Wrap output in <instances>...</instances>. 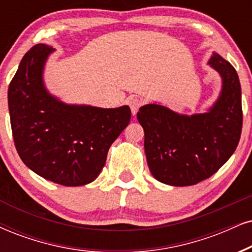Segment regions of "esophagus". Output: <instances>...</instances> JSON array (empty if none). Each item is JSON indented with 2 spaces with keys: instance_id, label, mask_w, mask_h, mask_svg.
Segmentation results:
<instances>
[{
  "instance_id": "34e87169",
  "label": "esophagus",
  "mask_w": 252,
  "mask_h": 252,
  "mask_svg": "<svg viewBox=\"0 0 252 252\" xmlns=\"http://www.w3.org/2000/svg\"><path fill=\"white\" fill-rule=\"evenodd\" d=\"M128 103H129L130 109H131V114H132L133 116H135L136 114H137V111H138V109H139V107H141L142 101L139 100L138 97L132 96V97H130L129 100H128Z\"/></svg>"
}]
</instances>
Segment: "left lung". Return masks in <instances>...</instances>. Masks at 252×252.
<instances>
[{"instance_id": "left-lung-1", "label": "left lung", "mask_w": 252, "mask_h": 252, "mask_svg": "<svg viewBox=\"0 0 252 252\" xmlns=\"http://www.w3.org/2000/svg\"><path fill=\"white\" fill-rule=\"evenodd\" d=\"M208 65L221 76L222 87L205 113L189 116L158 103L137 113L150 172L163 184L190 186L212 177L240 142L243 114L236 69L216 52Z\"/></svg>"}]
</instances>
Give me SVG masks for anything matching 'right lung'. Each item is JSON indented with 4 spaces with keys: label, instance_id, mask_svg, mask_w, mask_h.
I'll list each match as a JSON object with an SVG mask.
<instances>
[{
    "label": "right lung",
    "instance_id": "1",
    "mask_svg": "<svg viewBox=\"0 0 252 252\" xmlns=\"http://www.w3.org/2000/svg\"><path fill=\"white\" fill-rule=\"evenodd\" d=\"M52 52L45 44L31 47L9 85L12 136L23 163L38 176L63 186H84L102 171L131 111L129 106L67 104L51 94L43 74Z\"/></svg>",
    "mask_w": 252,
    "mask_h": 252
}]
</instances>
